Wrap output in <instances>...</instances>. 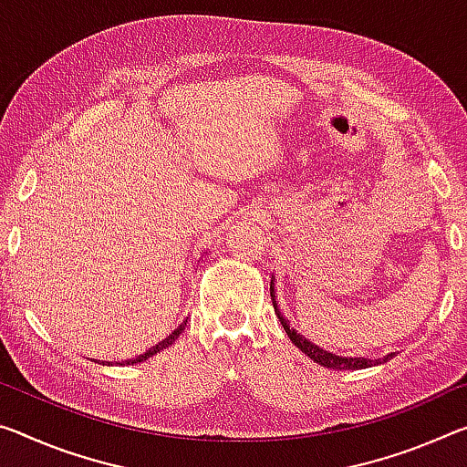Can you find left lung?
<instances>
[{
	"label": "left lung",
	"mask_w": 467,
	"mask_h": 467,
	"mask_svg": "<svg viewBox=\"0 0 467 467\" xmlns=\"http://www.w3.org/2000/svg\"><path fill=\"white\" fill-rule=\"evenodd\" d=\"M274 280V278H272ZM270 297H272V306H274V312H276L280 324L285 327V332L288 335V338L293 340L295 347H299V349L307 355L309 359H314L316 364H320L324 368H330V369H364V368H372V366H379L380 361H389L393 358V353L384 355L382 359H366V358H340V355L330 353L327 349H322V347L314 345L312 340H307L303 335H299L297 330L288 327V320H285L283 312L278 309V303H276V291H274V283H270Z\"/></svg>",
	"instance_id": "obj_1"
}]
</instances>
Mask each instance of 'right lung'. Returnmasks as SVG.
<instances>
[{
  "mask_svg": "<svg viewBox=\"0 0 467 467\" xmlns=\"http://www.w3.org/2000/svg\"><path fill=\"white\" fill-rule=\"evenodd\" d=\"M184 327H187V320H184L182 324H179V327H176L172 332H170V335L164 338V340H160L158 345H153L151 349H147L145 353H140V355H137V358H132V359H127V361H122V364H127V366H132V364H140V361H145V359H150V358H153V355H158L160 351H164L166 347H170L174 343L176 338H179L181 335H182V330H184ZM99 364V361H98ZM101 364H106V366H109V361H101ZM120 364V366H122Z\"/></svg>",
  "mask_w": 467,
  "mask_h": 467,
  "instance_id": "obj_1",
  "label": "right lung"
}]
</instances>
